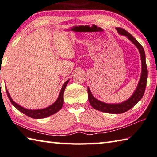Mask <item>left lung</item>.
Wrapping results in <instances>:
<instances>
[{
	"instance_id": "left-lung-1",
	"label": "left lung",
	"mask_w": 157,
	"mask_h": 157,
	"mask_svg": "<svg viewBox=\"0 0 157 157\" xmlns=\"http://www.w3.org/2000/svg\"><path fill=\"white\" fill-rule=\"evenodd\" d=\"M115 29L117 30V33L120 35L126 36L137 47L138 51H139L142 68H141L140 78L138 83L137 88L129 99L126 100L124 102L120 103V104H106V103L99 101V100L97 99L95 97L92 95L89 88H88V95L90 104L94 109L101 112L109 113L120 114L132 109V107L134 106L142 99L144 92H145V90L146 83H147V67L145 62V51H144L143 47L140 44L139 42L129 33H128L127 30L123 29V28H116Z\"/></svg>"
}]
</instances>
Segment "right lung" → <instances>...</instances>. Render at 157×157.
Masks as SVG:
<instances>
[{"instance_id": "right-lung-1", "label": "right lung", "mask_w": 157, "mask_h": 157, "mask_svg": "<svg viewBox=\"0 0 157 157\" xmlns=\"http://www.w3.org/2000/svg\"><path fill=\"white\" fill-rule=\"evenodd\" d=\"M69 79L63 84L57 100H56L53 104H51V106L42 109L30 110V109H25V108L21 106L20 105L17 104L16 102H14L13 101V99H12L11 98V97H10L7 88H6V92H7V97H8L10 102H11L12 104L17 109L19 110V111L23 113L25 115H26L28 117L34 118V119H42V118L47 117L51 115L55 114L56 113H57L62 109V107H63V102H64V99H63L64 91H65L67 85L69 83Z\"/></svg>"}]
</instances>
